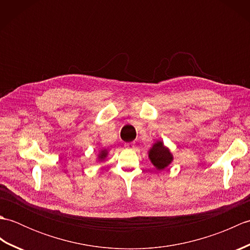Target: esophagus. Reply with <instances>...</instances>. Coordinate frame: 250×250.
Returning <instances> with one entry per match:
<instances>
[{
	"mask_svg": "<svg viewBox=\"0 0 250 250\" xmlns=\"http://www.w3.org/2000/svg\"><path fill=\"white\" fill-rule=\"evenodd\" d=\"M125 147L129 148V149H133V148H134V143H128V144H125Z\"/></svg>",
	"mask_w": 250,
	"mask_h": 250,
	"instance_id": "esophagus-1",
	"label": "esophagus"
}]
</instances>
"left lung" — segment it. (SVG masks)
Masks as SVG:
<instances>
[{
	"label": "left lung",
	"instance_id": "8db88e82",
	"mask_svg": "<svg viewBox=\"0 0 250 250\" xmlns=\"http://www.w3.org/2000/svg\"><path fill=\"white\" fill-rule=\"evenodd\" d=\"M149 158L158 169H163L172 162L173 157L162 142H157L149 151Z\"/></svg>",
	"mask_w": 250,
	"mask_h": 250
}]
</instances>
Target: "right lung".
Listing matches in <instances>:
<instances>
[{"label":"right lung","instance_id":"add662e5","mask_svg":"<svg viewBox=\"0 0 250 250\" xmlns=\"http://www.w3.org/2000/svg\"><path fill=\"white\" fill-rule=\"evenodd\" d=\"M106 155H107V153H106V150H103V151H101L99 158H100V159H104V158L106 157Z\"/></svg>","mask_w":250,"mask_h":250}]
</instances>
